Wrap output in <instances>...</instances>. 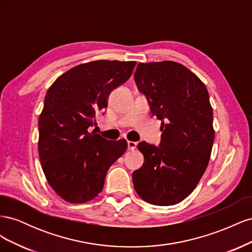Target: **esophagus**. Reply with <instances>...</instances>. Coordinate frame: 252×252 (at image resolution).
<instances>
[{
	"label": "esophagus",
	"instance_id": "34e87169",
	"mask_svg": "<svg viewBox=\"0 0 252 252\" xmlns=\"http://www.w3.org/2000/svg\"><path fill=\"white\" fill-rule=\"evenodd\" d=\"M127 145H128V149H129V150H134V149L136 148V143H135V142L128 141V142H127Z\"/></svg>",
	"mask_w": 252,
	"mask_h": 252
}]
</instances>
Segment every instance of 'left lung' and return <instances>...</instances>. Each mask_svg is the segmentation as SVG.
<instances>
[{
    "instance_id": "1",
    "label": "left lung",
    "mask_w": 252,
    "mask_h": 252,
    "mask_svg": "<svg viewBox=\"0 0 252 252\" xmlns=\"http://www.w3.org/2000/svg\"><path fill=\"white\" fill-rule=\"evenodd\" d=\"M134 81L163 131L158 147L138 145L144 164L132 173L134 189L149 204H178L193 191L210 159L215 129L208 90L173 61L140 63Z\"/></svg>"
}]
</instances>
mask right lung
<instances>
[{
    "instance_id": "right-lung-1",
    "label": "right lung",
    "mask_w": 252,
    "mask_h": 252,
    "mask_svg": "<svg viewBox=\"0 0 252 252\" xmlns=\"http://www.w3.org/2000/svg\"><path fill=\"white\" fill-rule=\"evenodd\" d=\"M134 61L97 60L80 64L52 83L39 118V157L48 184L71 204L94 200L127 141H108L88 128L107 108L110 91L126 82Z\"/></svg>"
}]
</instances>
